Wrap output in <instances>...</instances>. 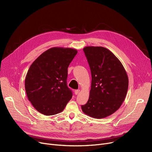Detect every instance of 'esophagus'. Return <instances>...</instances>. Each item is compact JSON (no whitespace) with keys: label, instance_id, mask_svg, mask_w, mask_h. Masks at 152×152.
<instances>
[{"label":"esophagus","instance_id":"esophagus-1","mask_svg":"<svg viewBox=\"0 0 152 152\" xmlns=\"http://www.w3.org/2000/svg\"><path fill=\"white\" fill-rule=\"evenodd\" d=\"M79 92H80V90H75V95H77V94L79 93Z\"/></svg>","mask_w":152,"mask_h":152}]
</instances>
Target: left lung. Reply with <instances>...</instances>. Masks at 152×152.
<instances>
[{
    "instance_id": "left-lung-1",
    "label": "left lung",
    "mask_w": 152,
    "mask_h": 152,
    "mask_svg": "<svg viewBox=\"0 0 152 152\" xmlns=\"http://www.w3.org/2000/svg\"><path fill=\"white\" fill-rule=\"evenodd\" d=\"M83 50L92 82L89 100L81 108L91 117L104 118L121 106L128 89V76L121 61L106 48L88 46Z\"/></svg>"
}]
</instances>
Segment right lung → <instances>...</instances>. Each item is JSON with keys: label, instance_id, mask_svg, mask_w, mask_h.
<instances>
[{"label": "right lung", "instance_id": "right-lung-1", "mask_svg": "<svg viewBox=\"0 0 152 152\" xmlns=\"http://www.w3.org/2000/svg\"><path fill=\"white\" fill-rule=\"evenodd\" d=\"M77 51L71 48L52 47L31 64L25 78L28 100L34 108L46 116L59 113L71 100L67 86L68 68Z\"/></svg>", "mask_w": 152, "mask_h": 152}]
</instances>
